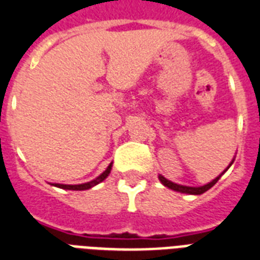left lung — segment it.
<instances>
[{
    "label": "left lung",
    "mask_w": 260,
    "mask_h": 260,
    "mask_svg": "<svg viewBox=\"0 0 260 260\" xmlns=\"http://www.w3.org/2000/svg\"><path fill=\"white\" fill-rule=\"evenodd\" d=\"M233 161H235V159H233ZM233 161L231 162V165H232V164H233ZM231 165H229V166H231ZM229 166H228L226 169H225V172H226V170L229 169ZM225 172H222V173L219 174L218 177L214 178V180H213V181H211V183L206 184V185H202V187H187V185H180V184L172 183L170 180H168V178L164 177L162 174H159V176H158V178L161 180V183L164 184L165 187L170 188V189H173V191L181 192V193H189V195H201V193H205L206 191H209L210 188L213 187L214 184L217 183L218 180H219V177H221V176H222V174L225 173Z\"/></svg>",
    "instance_id": "8db88e82"
}]
</instances>
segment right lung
Instances as JSON below:
<instances>
[{
	"label": "right lung",
	"mask_w": 260,
	"mask_h": 260,
	"mask_svg": "<svg viewBox=\"0 0 260 260\" xmlns=\"http://www.w3.org/2000/svg\"><path fill=\"white\" fill-rule=\"evenodd\" d=\"M110 170H112V164L108 166V169L105 170L104 173L101 174V176H98V177L95 178V180H92V181H88V183L77 184V185H65V184H51V185H54V187H58V188H62V189H72V191H84V189H90V188H92L94 185H96V184L102 183L105 178L109 176Z\"/></svg>",
	"instance_id": "right-lung-1"
}]
</instances>
